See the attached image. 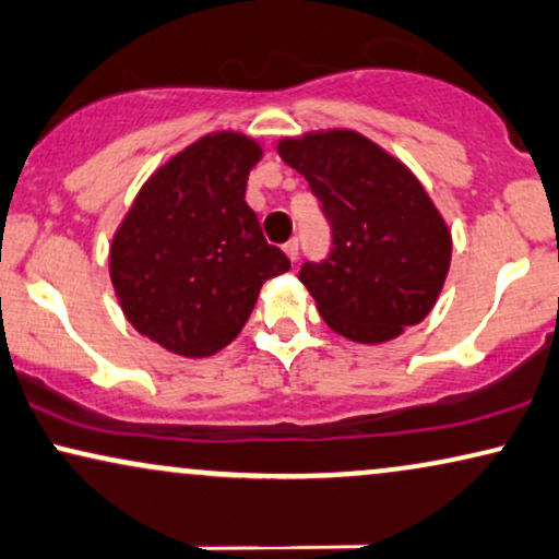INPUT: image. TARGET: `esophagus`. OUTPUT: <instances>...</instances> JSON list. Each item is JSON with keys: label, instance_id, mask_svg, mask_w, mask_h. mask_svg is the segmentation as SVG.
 <instances>
[{"label": "esophagus", "instance_id": "obj_1", "mask_svg": "<svg viewBox=\"0 0 559 559\" xmlns=\"http://www.w3.org/2000/svg\"><path fill=\"white\" fill-rule=\"evenodd\" d=\"M282 249H285L289 262H297V238H293V241H287L285 246H282Z\"/></svg>", "mask_w": 559, "mask_h": 559}]
</instances>
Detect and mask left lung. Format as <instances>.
Returning a JSON list of instances; mask_svg holds the SVG:
<instances>
[{
	"label": "left lung",
	"mask_w": 559,
	"mask_h": 559,
	"mask_svg": "<svg viewBox=\"0 0 559 559\" xmlns=\"http://www.w3.org/2000/svg\"><path fill=\"white\" fill-rule=\"evenodd\" d=\"M277 151L333 230L331 257L300 270L325 325L374 346L421 323L449 274L452 230L416 174L352 128L280 138Z\"/></svg>",
	"instance_id": "left-lung-1"
}]
</instances>
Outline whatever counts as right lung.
Wrapping results in <instances>:
<instances>
[{"instance_id": "obj_1", "label": "right lung", "mask_w": 559, "mask_h": 559, "mask_svg": "<svg viewBox=\"0 0 559 559\" xmlns=\"http://www.w3.org/2000/svg\"><path fill=\"white\" fill-rule=\"evenodd\" d=\"M262 156V143L241 130L205 133L156 166L112 234L122 316L177 357L226 349L264 282L289 270L243 200Z\"/></svg>"}]
</instances>
